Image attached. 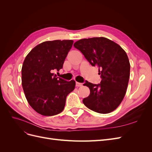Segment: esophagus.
Returning a JSON list of instances; mask_svg holds the SVG:
<instances>
[{
	"mask_svg": "<svg viewBox=\"0 0 152 152\" xmlns=\"http://www.w3.org/2000/svg\"><path fill=\"white\" fill-rule=\"evenodd\" d=\"M82 86V83H79V82H76V86L77 87H81Z\"/></svg>",
	"mask_w": 152,
	"mask_h": 152,
	"instance_id": "34e87169",
	"label": "esophagus"
}]
</instances>
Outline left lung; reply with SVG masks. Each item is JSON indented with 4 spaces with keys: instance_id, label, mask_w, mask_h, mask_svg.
Instances as JSON below:
<instances>
[{
    "instance_id": "1",
    "label": "left lung",
    "mask_w": 152,
    "mask_h": 152,
    "mask_svg": "<svg viewBox=\"0 0 152 152\" xmlns=\"http://www.w3.org/2000/svg\"><path fill=\"white\" fill-rule=\"evenodd\" d=\"M80 50L91 65L99 68L102 78L99 84L87 82L84 84L90 94L83 103L99 113H108L115 110L126 93L130 76V63L120 45L105 37L83 39L73 44Z\"/></svg>"
}]
</instances>
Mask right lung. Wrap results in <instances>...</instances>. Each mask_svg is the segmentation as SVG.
<instances>
[{"mask_svg": "<svg viewBox=\"0 0 152 152\" xmlns=\"http://www.w3.org/2000/svg\"><path fill=\"white\" fill-rule=\"evenodd\" d=\"M72 40L45 41L31 50L21 68L22 87L29 104L44 116L61 113L75 81H66L53 73L63 68Z\"/></svg>", "mask_w": 152, "mask_h": 152, "instance_id": "right-lung-1", "label": "right lung"}]
</instances>
